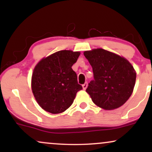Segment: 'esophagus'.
Returning a JSON list of instances; mask_svg holds the SVG:
<instances>
[{"instance_id":"1","label":"esophagus","mask_w":152,"mask_h":152,"mask_svg":"<svg viewBox=\"0 0 152 152\" xmlns=\"http://www.w3.org/2000/svg\"><path fill=\"white\" fill-rule=\"evenodd\" d=\"M82 86H83V89L86 90V88H87V86H88V83H87V82H86V83H83V84L82 85Z\"/></svg>"}]
</instances>
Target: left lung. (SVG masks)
<instances>
[{"label": "left lung", "mask_w": 152, "mask_h": 152, "mask_svg": "<svg viewBox=\"0 0 152 152\" xmlns=\"http://www.w3.org/2000/svg\"><path fill=\"white\" fill-rule=\"evenodd\" d=\"M92 66L94 80L86 91L96 105L105 110L117 109L132 95L136 72L126 59L102 48L85 51Z\"/></svg>", "instance_id": "8db88e82"}]
</instances>
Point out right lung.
<instances>
[{
  "label": "right lung",
  "mask_w": 152,
  "mask_h": 152,
  "mask_svg": "<svg viewBox=\"0 0 152 152\" xmlns=\"http://www.w3.org/2000/svg\"><path fill=\"white\" fill-rule=\"evenodd\" d=\"M79 52L59 50L43 58L35 67L31 87L42 109L51 114L64 112L71 106L76 93L81 90L72 66Z\"/></svg>",
  "instance_id": "obj_1"
}]
</instances>
